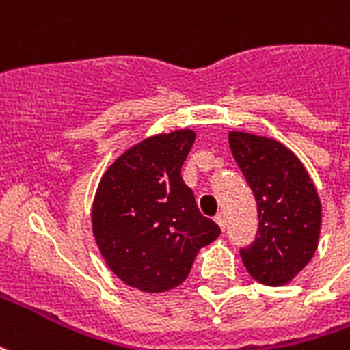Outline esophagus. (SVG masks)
I'll return each mask as SVG.
<instances>
[{
  "label": "esophagus",
  "mask_w": 350,
  "mask_h": 350,
  "mask_svg": "<svg viewBox=\"0 0 350 350\" xmlns=\"http://www.w3.org/2000/svg\"><path fill=\"white\" fill-rule=\"evenodd\" d=\"M215 222L221 226V230H224V228H226V217H224V213L217 215V217H215Z\"/></svg>",
  "instance_id": "1"
}]
</instances>
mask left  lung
I'll return each instance as SVG.
<instances>
[{
    "mask_svg": "<svg viewBox=\"0 0 350 350\" xmlns=\"http://www.w3.org/2000/svg\"><path fill=\"white\" fill-rule=\"evenodd\" d=\"M235 163L258 204V235L241 260L263 286H286L317 250L321 200L300 159L282 142L245 131L228 133Z\"/></svg>",
    "mask_w": 350,
    "mask_h": 350,
    "instance_id": "1",
    "label": "left lung"
}]
</instances>
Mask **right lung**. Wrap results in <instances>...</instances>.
Wrapping results in <instances>:
<instances>
[{
  "mask_svg": "<svg viewBox=\"0 0 350 350\" xmlns=\"http://www.w3.org/2000/svg\"><path fill=\"white\" fill-rule=\"evenodd\" d=\"M195 137L176 129L142 139L116 157L96 189V245L111 271L144 293L180 286L198 250L221 234L182 180Z\"/></svg>",
  "mask_w": 350,
  "mask_h": 350,
  "instance_id": "add662e5",
  "label": "right lung"
}]
</instances>
